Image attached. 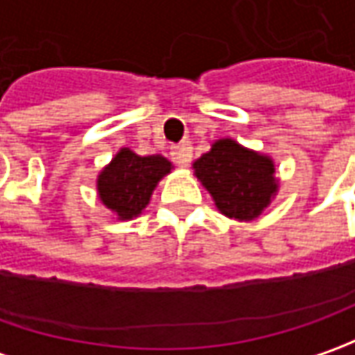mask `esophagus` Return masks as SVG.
<instances>
[{
  "instance_id": "1",
  "label": "esophagus",
  "mask_w": 355,
  "mask_h": 355,
  "mask_svg": "<svg viewBox=\"0 0 355 355\" xmlns=\"http://www.w3.org/2000/svg\"><path fill=\"white\" fill-rule=\"evenodd\" d=\"M171 159H173L178 166L185 168V166L191 162V146L185 142L180 144V146H173V148H171Z\"/></svg>"
}]
</instances>
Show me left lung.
Returning <instances> with one entry per match:
<instances>
[{"label": "left lung", "instance_id": "8db88e82", "mask_svg": "<svg viewBox=\"0 0 355 355\" xmlns=\"http://www.w3.org/2000/svg\"><path fill=\"white\" fill-rule=\"evenodd\" d=\"M191 168L219 213L235 221L257 219L279 196L275 159L233 138L215 140Z\"/></svg>", "mask_w": 355, "mask_h": 355}]
</instances>
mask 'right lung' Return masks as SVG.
I'll return each instance as SVG.
<instances>
[{"label":"right lung","mask_w":355,"mask_h":355,"mask_svg":"<svg viewBox=\"0 0 355 355\" xmlns=\"http://www.w3.org/2000/svg\"><path fill=\"white\" fill-rule=\"evenodd\" d=\"M171 170L168 157L138 156L130 148H120L96 175V196L118 221H130L142 215L157 184Z\"/></svg>","instance_id":"add662e5"}]
</instances>
